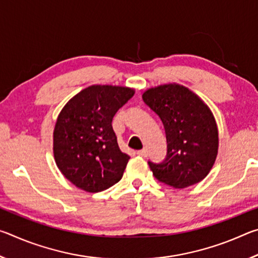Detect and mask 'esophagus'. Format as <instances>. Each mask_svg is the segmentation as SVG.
<instances>
[{
    "label": "esophagus",
    "instance_id": "1",
    "mask_svg": "<svg viewBox=\"0 0 258 258\" xmlns=\"http://www.w3.org/2000/svg\"><path fill=\"white\" fill-rule=\"evenodd\" d=\"M138 155L141 156V157H147L148 156V150L146 149V148H143L142 150H139L138 151Z\"/></svg>",
    "mask_w": 258,
    "mask_h": 258
}]
</instances>
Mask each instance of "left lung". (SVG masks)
Returning a JSON list of instances; mask_svg holds the SVG:
<instances>
[{
	"mask_svg": "<svg viewBox=\"0 0 258 258\" xmlns=\"http://www.w3.org/2000/svg\"><path fill=\"white\" fill-rule=\"evenodd\" d=\"M142 99L163 121L167 141L166 158L158 164L148 161L155 177L178 189L204 180L218 149L217 126L209 108L177 84L148 90Z\"/></svg>",
	"mask_w": 258,
	"mask_h": 258,
	"instance_id": "obj_1",
	"label": "left lung"
}]
</instances>
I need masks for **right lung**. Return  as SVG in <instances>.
I'll list each match as a JSON object with an SVG mask.
<instances>
[{
  "mask_svg": "<svg viewBox=\"0 0 258 258\" xmlns=\"http://www.w3.org/2000/svg\"><path fill=\"white\" fill-rule=\"evenodd\" d=\"M133 95L128 87L93 85L61 110L53 132L55 163L80 189L100 192L123 177L130 156L120 151L111 123Z\"/></svg>",
  "mask_w": 258,
  "mask_h": 258,
  "instance_id": "right-lung-1",
  "label": "right lung"
}]
</instances>
